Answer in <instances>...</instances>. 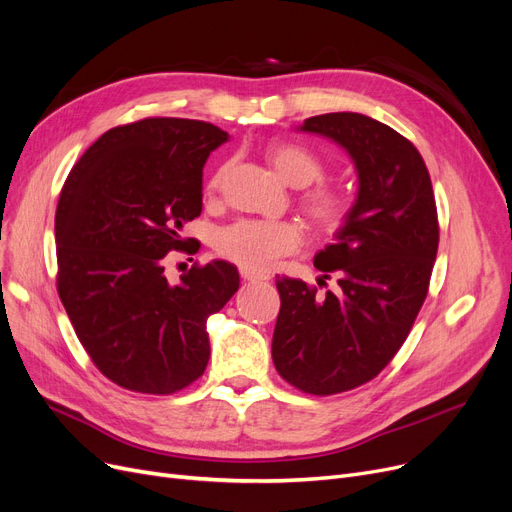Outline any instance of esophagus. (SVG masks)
<instances>
[{
    "instance_id": "obj_1",
    "label": "esophagus",
    "mask_w": 512,
    "mask_h": 512,
    "mask_svg": "<svg viewBox=\"0 0 512 512\" xmlns=\"http://www.w3.org/2000/svg\"><path fill=\"white\" fill-rule=\"evenodd\" d=\"M240 276L244 282H261V280H268V276H259V274H253V272H247V270H240Z\"/></svg>"
}]
</instances>
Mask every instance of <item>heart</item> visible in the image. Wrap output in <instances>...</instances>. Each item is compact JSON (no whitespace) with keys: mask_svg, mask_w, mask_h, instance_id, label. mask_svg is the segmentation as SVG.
Instances as JSON below:
<instances>
[{"mask_svg":"<svg viewBox=\"0 0 512 512\" xmlns=\"http://www.w3.org/2000/svg\"><path fill=\"white\" fill-rule=\"evenodd\" d=\"M268 159L284 182L303 188L297 196L299 209L318 230L337 232L347 226L353 213V198L339 186L316 184L326 173L318 154L297 142L278 140L268 146ZM228 169L230 165H221L209 177L207 190L211 194L224 184ZM311 183L315 186L311 187ZM303 240V228L291 219H238L217 232L215 249L238 268L265 274L274 270L282 257L299 251Z\"/></svg>","mask_w":512,"mask_h":512,"instance_id":"heart-1","label":"heart"}]
</instances>
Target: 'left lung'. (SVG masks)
I'll list each match as a JSON object with an SVG mask.
<instances>
[{
	"label": "left lung",
	"instance_id": "8db88e82",
	"mask_svg": "<svg viewBox=\"0 0 512 512\" xmlns=\"http://www.w3.org/2000/svg\"><path fill=\"white\" fill-rule=\"evenodd\" d=\"M341 144L360 175L358 201L314 265L324 280L278 278L280 314L272 339L282 379L309 395H335L368 381L395 358L427 299L439 247L429 169L416 146L385 123L358 113L305 119Z\"/></svg>",
	"mask_w": 512,
	"mask_h": 512
}]
</instances>
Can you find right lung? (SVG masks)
Instances as JSON below:
<instances>
[{"mask_svg": "<svg viewBox=\"0 0 512 512\" xmlns=\"http://www.w3.org/2000/svg\"><path fill=\"white\" fill-rule=\"evenodd\" d=\"M228 133L148 117L108 129L75 163L56 207V288L83 349L115 385L171 395L203 376L207 318L238 291L228 261H194L169 282L171 251L203 209V167Z\"/></svg>", "mask_w": 512, "mask_h": 512, "instance_id": "obj_1", "label": "right lung"}]
</instances>
